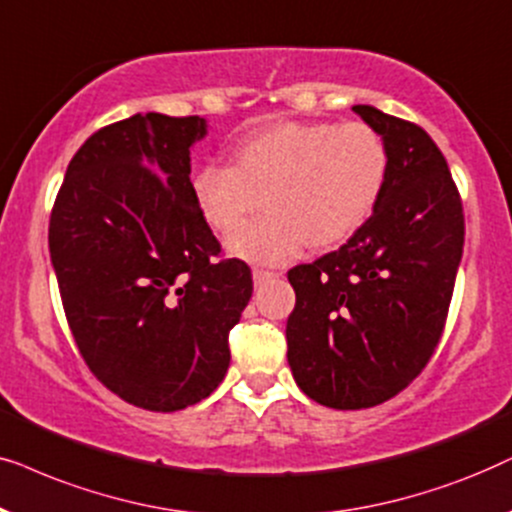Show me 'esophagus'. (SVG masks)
<instances>
[{
    "label": "esophagus",
    "mask_w": 512,
    "mask_h": 512,
    "mask_svg": "<svg viewBox=\"0 0 512 512\" xmlns=\"http://www.w3.org/2000/svg\"><path fill=\"white\" fill-rule=\"evenodd\" d=\"M278 274H274V271H267V269H255L252 271V281H255V285H262L271 281V278H276Z\"/></svg>",
    "instance_id": "34e87169"
}]
</instances>
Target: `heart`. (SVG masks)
<instances>
[{"label": "heart", "mask_w": 512, "mask_h": 512, "mask_svg": "<svg viewBox=\"0 0 512 512\" xmlns=\"http://www.w3.org/2000/svg\"><path fill=\"white\" fill-rule=\"evenodd\" d=\"M388 177V149L363 121H285L245 135L231 166H201L192 196L203 220L234 234L257 210L260 222L229 241L236 257L288 262L306 243L316 250L349 241L377 208Z\"/></svg>", "instance_id": "1"}]
</instances>
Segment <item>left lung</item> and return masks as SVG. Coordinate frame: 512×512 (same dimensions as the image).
Masks as SVG:
<instances>
[{"label": "left lung", "mask_w": 512, "mask_h": 512, "mask_svg": "<svg viewBox=\"0 0 512 512\" xmlns=\"http://www.w3.org/2000/svg\"><path fill=\"white\" fill-rule=\"evenodd\" d=\"M353 112L386 142L384 192L342 248L288 271L292 377L335 410L384 403L424 370L463 252L461 199L431 135L372 105Z\"/></svg>", "instance_id": "8db88e82"}]
</instances>
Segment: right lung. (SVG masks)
Segmentation results:
<instances>
[{
    "instance_id": "1",
    "label": "right lung",
    "mask_w": 512,
    "mask_h": 512,
    "mask_svg": "<svg viewBox=\"0 0 512 512\" xmlns=\"http://www.w3.org/2000/svg\"><path fill=\"white\" fill-rule=\"evenodd\" d=\"M201 117L133 114L74 154L49 224L65 316L91 372L126 403H201L229 367V330L252 297L241 260L192 196Z\"/></svg>"
}]
</instances>
